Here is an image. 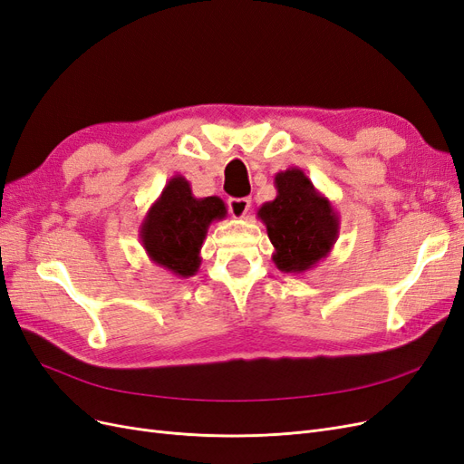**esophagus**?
I'll return each instance as SVG.
<instances>
[{"instance_id": "esophagus-1", "label": "esophagus", "mask_w": 464, "mask_h": 464, "mask_svg": "<svg viewBox=\"0 0 464 464\" xmlns=\"http://www.w3.org/2000/svg\"><path fill=\"white\" fill-rule=\"evenodd\" d=\"M251 207V199L249 198H232L228 201V208L234 218H244L247 215V210Z\"/></svg>"}]
</instances>
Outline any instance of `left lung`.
I'll list each match as a JSON object with an SVG mask.
<instances>
[{
    "label": "left lung",
    "instance_id": "1",
    "mask_svg": "<svg viewBox=\"0 0 464 464\" xmlns=\"http://www.w3.org/2000/svg\"><path fill=\"white\" fill-rule=\"evenodd\" d=\"M276 198L259 207L278 271L300 275L325 259L339 237L341 218L333 203L319 193L302 168L275 176Z\"/></svg>",
    "mask_w": 464,
    "mask_h": 464
}]
</instances>
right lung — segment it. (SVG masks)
Listing matches in <instances>:
<instances>
[{
  "label": "right lung",
  "mask_w": 464,
  "mask_h": 464,
  "mask_svg": "<svg viewBox=\"0 0 464 464\" xmlns=\"http://www.w3.org/2000/svg\"><path fill=\"white\" fill-rule=\"evenodd\" d=\"M224 217L227 205L220 198H195L189 181L174 176L147 210L139 240L154 265L188 278L199 271L208 227Z\"/></svg>",
  "instance_id": "1"
}]
</instances>
